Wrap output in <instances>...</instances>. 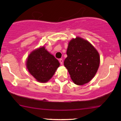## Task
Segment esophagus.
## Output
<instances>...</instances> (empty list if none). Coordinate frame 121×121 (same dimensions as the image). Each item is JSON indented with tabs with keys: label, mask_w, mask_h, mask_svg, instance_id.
I'll use <instances>...</instances> for the list:
<instances>
[{
	"label": "esophagus",
	"mask_w": 121,
	"mask_h": 121,
	"mask_svg": "<svg viewBox=\"0 0 121 121\" xmlns=\"http://www.w3.org/2000/svg\"><path fill=\"white\" fill-rule=\"evenodd\" d=\"M59 62L61 64H63V60L62 59H59Z\"/></svg>",
	"instance_id": "obj_1"
}]
</instances>
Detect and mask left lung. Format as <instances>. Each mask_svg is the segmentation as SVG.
<instances>
[{"instance_id":"8db88e82","label":"left lung","mask_w":121,"mask_h":121,"mask_svg":"<svg viewBox=\"0 0 121 121\" xmlns=\"http://www.w3.org/2000/svg\"><path fill=\"white\" fill-rule=\"evenodd\" d=\"M64 65L76 85H82L95 77L100 65V56L89 41L77 37L69 41Z\"/></svg>"}]
</instances>
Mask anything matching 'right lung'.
Here are the masks:
<instances>
[{
  "instance_id": "right-lung-1",
  "label": "right lung",
  "mask_w": 121,
  "mask_h": 121,
  "mask_svg": "<svg viewBox=\"0 0 121 121\" xmlns=\"http://www.w3.org/2000/svg\"><path fill=\"white\" fill-rule=\"evenodd\" d=\"M59 65L58 60L44 46L33 51L26 61L30 73L41 82H46L51 79Z\"/></svg>"
}]
</instances>
